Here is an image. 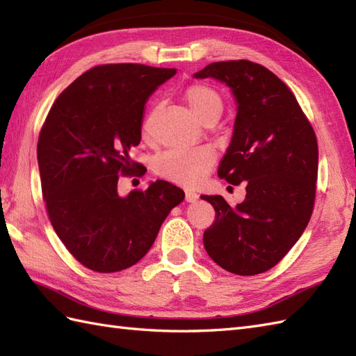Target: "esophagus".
<instances>
[{
	"mask_svg": "<svg viewBox=\"0 0 356 356\" xmlns=\"http://www.w3.org/2000/svg\"><path fill=\"white\" fill-rule=\"evenodd\" d=\"M185 199H186V202L194 203V202L199 200V194H195L193 191H185Z\"/></svg>",
	"mask_w": 356,
	"mask_h": 356,
	"instance_id": "34e87169",
	"label": "esophagus"
}]
</instances>
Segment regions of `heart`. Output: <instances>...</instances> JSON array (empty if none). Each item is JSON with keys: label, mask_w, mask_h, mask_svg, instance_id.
Here are the masks:
<instances>
[{"label": "heart", "mask_w": 356, "mask_h": 356, "mask_svg": "<svg viewBox=\"0 0 356 356\" xmlns=\"http://www.w3.org/2000/svg\"><path fill=\"white\" fill-rule=\"evenodd\" d=\"M185 99L193 113L202 122L208 119H218L222 115L223 102L216 90L211 87L194 84L186 88ZM148 130V122L143 131ZM214 153L208 148L197 149H171L159 156L154 161V171L170 182L194 186L199 185L214 163Z\"/></svg>", "instance_id": "obj_1"}]
</instances>
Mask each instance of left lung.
Masks as SVG:
<instances>
[{
  "mask_svg": "<svg viewBox=\"0 0 356 356\" xmlns=\"http://www.w3.org/2000/svg\"><path fill=\"white\" fill-rule=\"evenodd\" d=\"M194 78H213L231 90L237 116L217 172L231 185L246 182V199L237 207L222 195H202L216 209L203 246L232 274H261L289 252L312 216L315 133L291 90L266 67L245 59L213 63Z\"/></svg>",
  "mask_w": 356,
  "mask_h": 356,
  "instance_id": "8db88e82",
  "label": "left lung"
}]
</instances>
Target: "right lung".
I'll list each match as a JSON object with an SVG mask.
<instances>
[{"mask_svg":"<svg viewBox=\"0 0 356 356\" xmlns=\"http://www.w3.org/2000/svg\"><path fill=\"white\" fill-rule=\"evenodd\" d=\"M176 69L97 65L53 104L38 140L42 195L53 229L69 252L96 272H119L153 246L185 193L165 180L119 195V172L131 174L145 104Z\"/></svg>","mask_w":356,"mask_h":356,"instance_id":"add662e5","label":"right lung"}]
</instances>
